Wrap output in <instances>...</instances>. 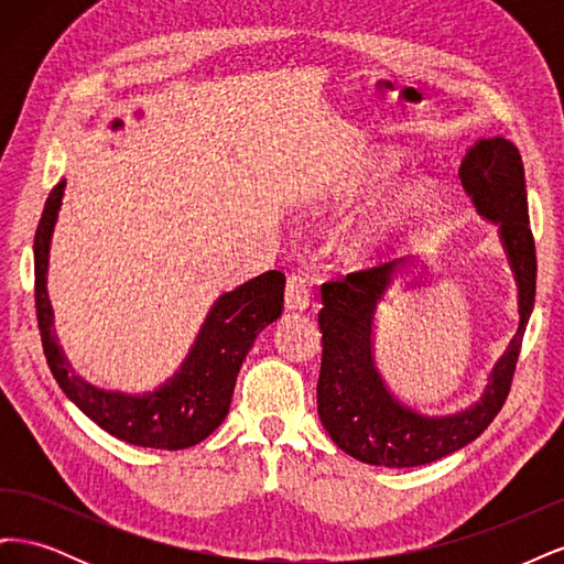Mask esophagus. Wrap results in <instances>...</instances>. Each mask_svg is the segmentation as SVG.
<instances>
[{"instance_id": "34e87169", "label": "esophagus", "mask_w": 564, "mask_h": 564, "mask_svg": "<svg viewBox=\"0 0 564 564\" xmlns=\"http://www.w3.org/2000/svg\"><path fill=\"white\" fill-rule=\"evenodd\" d=\"M313 286L315 280L308 275V272H292L286 280V289H284V303L289 311L301 313L311 305L313 299Z\"/></svg>"}]
</instances>
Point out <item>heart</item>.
I'll list each match as a JSON object with an SVG mask.
<instances>
[{
  "label": "heart",
  "mask_w": 564,
  "mask_h": 564,
  "mask_svg": "<svg viewBox=\"0 0 564 564\" xmlns=\"http://www.w3.org/2000/svg\"><path fill=\"white\" fill-rule=\"evenodd\" d=\"M433 209V191L429 183L416 181L402 187L400 193L383 202L355 226L348 240L352 256L362 261L381 259L383 253L395 249Z\"/></svg>",
  "instance_id": "1"
}]
</instances>
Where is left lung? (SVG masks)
I'll return each instance as SVG.
<instances>
[{
  "mask_svg": "<svg viewBox=\"0 0 564 564\" xmlns=\"http://www.w3.org/2000/svg\"><path fill=\"white\" fill-rule=\"evenodd\" d=\"M460 183L482 216L499 220L501 240L516 270L520 327L494 367L482 400L466 412L442 419L419 416L386 390L371 357V319L390 284V263L352 270L322 284V367L317 414L346 454L373 466H423L466 447L501 412L516 377L527 319L536 294V249L527 216L524 166L506 139L480 141L458 169Z\"/></svg>",
  "mask_w": 564,
  "mask_h": 564,
  "instance_id": "obj_1",
  "label": "left lung"
}]
</instances>
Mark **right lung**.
Masks as SVG:
<instances>
[{"label": "right lung", "instance_id": "1", "mask_svg": "<svg viewBox=\"0 0 564 564\" xmlns=\"http://www.w3.org/2000/svg\"><path fill=\"white\" fill-rule=\"evenodd\" d=\"M112 127H119V122ZM63 187L65 181L48 193L35 232V308L51 373L84 414L129 445L152 449H185L197 445L228 416L237 373L256 336L282 315L284 272L268 270L220 296L181 371L160 390L148 395L100 390L77 377L51 329L54 313L46 294V263Z\"/></svg>", "mask_w": 564, "mask_h": 564}]
</instances>
